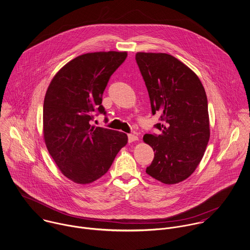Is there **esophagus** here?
Here are the masks:
<instances>
[{"mask_svg": "<svg viewBox=\"0 0 250 250\" xmlns=\"http://www.w3.org/2000/svg\"><path fill=\"white\" fill-rule=\"evenodd\" d=\"M138 140V136L134 135V134H128V142H135Z\"/></svg>", "mask_w": 250, "mask_h": 250, "instance_id": "34e87169", "label": "esophagus"}]
</instances>
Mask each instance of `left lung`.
<instances>
[{
	"mask_svg": "<svg viewBox=\"0 0 250 250\" xmlns=\"http://www.w3.org/2000/svg\"><path fill=\"white\" fill-rule=\"evenodd\" d=\"M146 86L154 125L161 134H146L144 142L154 151L146 172L165 184L188 178L201 161L210 138L205 90L194 72L174 56L137 53L135 56Z\"/></svg>",
	"mask_w": 250,
	"mask_h": 250,
	"instance_id": "obj_1",
	"label": "left lung"
}]
</instances>
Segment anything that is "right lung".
Returning a JSON list of instances; mask_svg holds the SVG:
<instances>
[{
	"instance_id": "1",
	"label": "right lung",
	"mask_w": 250,
	"mask_h": 250,
	"mask_svg": "<svg viewBox=\"0 0 250 250\" xmlns=\"http://www.w3.org/2000/svg\"><path fill=\"white\" fill-rule=\"evenodd\" d=\"M126 56L125 52L78 56L48 87L43 105L45 143L61 172L76 183L88 184L105 174L127 143L124 132L91 125L95 115H106L104 91Z\"/></svg>"
}]
</instances>
